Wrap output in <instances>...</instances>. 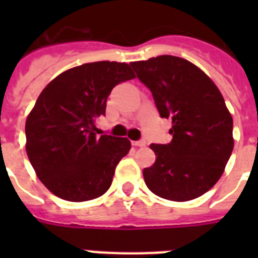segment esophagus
<instances>
[{
  "mask_svg": "<svg viewBox=\"0 0 258 258\" xmlns=\"http://www.w3.org/2000/svg\"><path fill=\"white\" fill-rule=\"evenodd\" d=\"M133 145L134 146H137V147H145L146 146V141H137V142H133Z\"/></svg>",
  "mask_w": 258,
  "mask_h": 258,
  "instance_id": "esophagus-1",
  "label": "esophagus"
}]
</instances>
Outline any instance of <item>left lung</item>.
<instances>
[{"label": "left lung", "mask_w": 258, "mask_h": 258, "mask_svg": "<svg viewBox=\"0 0 258 258\" xmlns=\"http://www.w3.org/2000/svg\"><path fill=\"white\" fill-rule=\"evenodd\" d=\"M162 117H171L167 145H151L157 159L143 170L147 187L165 200L184 202L209 191L232 155L233 117L220 89L204 71L176 56L134 61Z\"/></svg>", "instance_id": "obj_1"}]
</instances>
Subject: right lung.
I'll return each mask as SVG.
<instances>
[{"label": "right lung", "instance_id": "1", "mask_svg": "<svg viewBox=\"0 0 258 258\" xmlns=\"http://www.w3.org/2000/svg\"><path fill=\"white\" fill-rule=\"evenodd\" d=\"M135 78L125 62H87L62 72L42 89L26 117V154L38 179L71 202L95 200L112 183L131 142L96 137L95 121L119 83Z\"/></svg>", "mask_w": 258, "mask_h": 258}]
</instances>
